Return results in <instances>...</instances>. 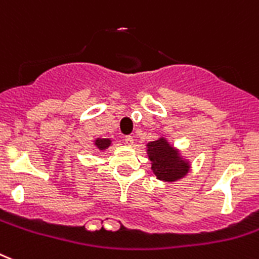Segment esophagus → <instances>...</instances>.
<instances>
[{"instance_id":"obj_1","label":"esophagus","mask_w":259,"mask_h":259,"mask_svg":"<svg viewBox=\"0 0 259 259\" xmlns=\"http://www.w3.org/2000/svg\"><path fill=\"white\" fill-rule=\"evenodd\" d=\"M125 143H126V145H127V146H133V145H134L133 137H132V136H126L125 137Z\"/></svg>"}]
</instances>
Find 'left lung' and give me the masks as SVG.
<instances>
[{"label":"left lung","instance_id":"left-lung-1","mask_svg":"<svg viewBox=\"0 0 259 259\" xmlns=\"http://www.w3.org/2000/svg\"><path fill=\"white\" fill-rule=\"evenodd\" d=\"M147 155L151 160V170L156 179L163 182H175L187 175L190 171V162L180 155L166 138H158L147 143Z\"/></svg>","mask_w":259,"mask_h":259}]
</instances>
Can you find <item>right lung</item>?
<instances>
[{
  "label": "right lung",
  "mask_w": 259,
  "mask_h": 259,
  "mask_svg": "<svg viewBox=\"0 0 259 259\" xmlns=\"http://www.w3.org/2000/svg\"><path fill=\"white\" fill-rule=\"evenodd\" d=\"M110 145H112V141L109 138H97V140H95V146L99 150H101V151L108 149Z\"/></svg>",
  "instance_id": "add662e5"
}]
</instances>
